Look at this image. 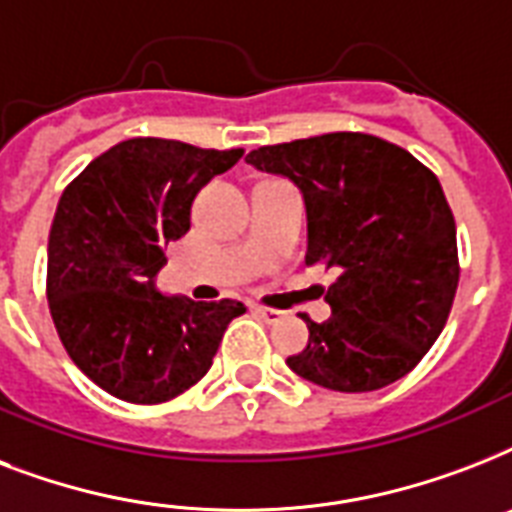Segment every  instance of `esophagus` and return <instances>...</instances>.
<instances>
[{"mask_svg": "<svg viewBox=\"0 0 512 512\" xmlns=\"http://www.w3.org/2000/svg\"><path fill=\"white\" fill-rule=\"evenodd\" d=\"M255 313H257V316H260V319L265 321V324H279V321L284 319V316H287V313H284V311H273V308H263V305H257Z\"/></svg>", "mask_w": 512, "mask_h": 512, "instance_id": "34e87169", "label": "esophagus"}]
</instances>
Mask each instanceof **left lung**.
<instances>
[{"instance_id":"1","label":"left lung","mask_w":512,"mask_h":512,"mask_svg":"<svg viewBox=\"0 0 512 512\" xmlns=\"http://www.w3.org/2000/svg\"><path fill=\"white\" fill-rule=\"evenodd\" d=\"M247 164L300 188L305 263L337 273L324 297L332 316H303L311 335L289 369L340 393L380 390L412 372L441 335L460 281L457 228L438 177L364 132L263 146Z\"/></svg>"}]
</instances>
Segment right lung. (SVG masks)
<instances>
[{
    "instance_id": "obj_1",
    "label": "right lung",
    "mask_w": 512,
    "mask_h": 512,
    "mask_svg": "<svg viewBox=\"0 0 512 512\" xmlns=\"http://www.w3.org/2000/svg\"><path fill=\"white\" fill-rule=\"evenodd\" d=\"M244 151L132 138L92 159L55 209L47 300L60 342L98 388L162 404L204 377L244 305L162 295L164 247L191 228L196 193Z\"/></svg>"
}]
</instances>
